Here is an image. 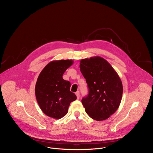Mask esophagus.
Wrapping results in <instances>:
<instances>
[{
	"instance_id": "1",
	"label": "esophagus",
	"mask_w": 153,
	"mask_h": 153,
	"mask_svg": "<svg viewBox=\"0 0 153 153\" xmlns=\"http://www.w3.org/2000/svg\"><path fill=\"white\" fill-rule=\"evenodd\" d=\"M76 96H77V99H79V98H80V93H79V91L76 92Z\"/></svg>"
}]
</instances>
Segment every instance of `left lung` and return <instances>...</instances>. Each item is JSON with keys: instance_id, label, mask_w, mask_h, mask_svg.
<instances>
[{"instance_id": "left-lung-1", "label": "left lung", "mask_w": 153, "mask_h": 153, "mask_svg": "<svg viewBox=\"0 0 153 153\" xmlns=\"http://www.w3.org/2000/svg\"><path fill=\"white\" fill-rule=\"evenodd\" d=\"M80 62V70L89 87V94L82 99L85 112L97 121L106 120L121 102V79L110 64L100 56L82 59Z\"/></svg>"}]
</instances>
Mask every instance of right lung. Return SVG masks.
<instances>
[{
  "mask_svg": "<svg viewBox=\"0 0 153 153\" xmlns=\"http://www.w3.org/2000/svg\"><path fill=\"white\" fill-rule=\"evenodd\" d=\"M74 61L71 59L52 61L40 72L35 85V95L43 113L60 119L68 112L70 103L76 95L70 91L71 83L62 78L64 72Z\"/></svg>",
  "mask_w": 153,
  "mask_h": 153,
  "instance_id": "obj_1",
  "label": "right lung"
}]
</instances>
